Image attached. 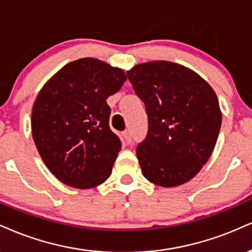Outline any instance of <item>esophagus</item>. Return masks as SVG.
<instances>
[{"label": "esophagus", "mask_w": 252, "mask_h": 252, "mask_svg": "<svg viewBox=\"0 0 252 252\" xmlns=\"http://www.w3.org/2000/svg\"><path fill=\"white\" fill-rule=\"evenodd\" d=\"M124 138L126 139L127 144H131L132 143V137H131V132L129 131H125L124 132Z\"/></svg>", "instance_id": "esophagus-1"}]
</instances>
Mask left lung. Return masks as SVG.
<instances>
[{"label": "left lung", "mask_w": 252, "mask_h": 252, "mask_svg": "<svg viewBox=\"0 0 252 252\" xmlns=\"http://www.w3.org/2000/svg\"><path fill=\"white\" fill-rule=\"evenodd\" d=\"M149 117V132L137 147L141 172L162 188L193 178L214 152L221 125L215 91L190 68L152 61L127 70Z\"/></svg>", "instance_id": "1"}]
</instances>
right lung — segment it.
I'll return each mask as SVG.
<instances>
[{
	"instance_id": "right-lung-1",
	"label": "right lung",
	"mask_w": 252,
	"mask_h": 252,
	"mask_svg": "<svg viewBox=\"0 0 252 252\" xmlns=\"http://www.w3.org/2000/svg\"><path fill=\"white\" fill-rule=\"evenodd\" d=\"M126 81L123 69L84 58L44 84L32 111V133L48 170L63 184L92 189L111 176L121 150L109 127L108 96Z\"/></svg>"
}]
</instances>
